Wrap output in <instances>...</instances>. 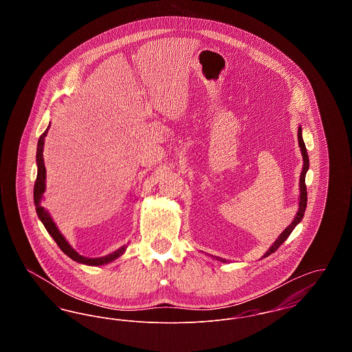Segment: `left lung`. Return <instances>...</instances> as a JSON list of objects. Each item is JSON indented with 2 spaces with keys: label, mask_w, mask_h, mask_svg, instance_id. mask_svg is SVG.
Returning a JSON list of instances; mask_svg holds the SVG:
<instances>
[{
  "label": "left lung",
  "mask_w": 352,
  "mask_h": 352,
  "mask_svg": "<svg viewBox=\"0 0 352 352\" xmlns=\"http://www.w3.org/2000/svg\"><path fill=\"white\" fill-rule=\"evenodd\" d=\"M298 145L301 148L302 160H303V166H302L301 175H300V201H298V211L296 214V217L293 219V221L285 228L284 231L281 232V234L277 237V240L270 245L268 251L265 252V254L261 257V258H265L268 257L269 254L274 253L280 248V245L284 243L285 240L289 237V234L293 232V230L296 228V226L298 223H301L302 218L305 215V210H306V204H307V192H306V184H305V177H306V173L309 170V155H307V151H306V146H305V142H303V138H302V128H298ZM214 257V256H212ZM221 263H227L226 258H220V257H214Z\"/></svg>",
  "instance_id": "1"
}]
</instances>
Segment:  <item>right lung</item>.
<instances>
[{
	"mask_svg": "<svg viewBox=\"0 0 352 352\" xmlns=\"http://www.w3.org/2000/svg\"><path fill=\"white\" fill-rule=\"evenodd\" d=\"M49 129H50V125L47 126L45 133H42V135L39 137L38 145H36L38 173H36V181L34 184V204H35L36 215H38L39 220L43 223L45 228L47 230V232L50 234L51 237L55 240L58 247L65 252L69 258H72L74 261H76L79 264L91 265V267H99V265L109 264V263H112V261L118 258L120 256H122L124 252L126 251L128 245H122L121 248H118V251L112 252V253H109L107 256H102V257H95V258L84 257L69 245L66 237L60 234V231L58 230V227L51 218L49 211L41 204L43 201V194L46 191V168H45V161H43V146H45V137L49 133Z\"/></svg>",
	"mask_w": 352,
	"mask_h": 352,
	"instance_id": "right-lung-1",
	"label": "right lung"
}]
</instances>
